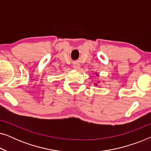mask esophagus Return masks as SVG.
Masks as SVG:
<instances>
[{
	"mask_svg": "<svg viewBox=\"0 0 151 151\" xmlns=\"http://www.w3.org/2000/svg\"><path fill=\"white\" fill-rule=\"evenodd\" d=\"M73 68L75 69H79L80 68V66L78 65V64H74L73 65Z\"/></svg>",
	"mask_w": 151,
	"mask_h": 151,
	"instance_id": "esophagus-1",
	"label": "esophagus"
}]
</instances>
